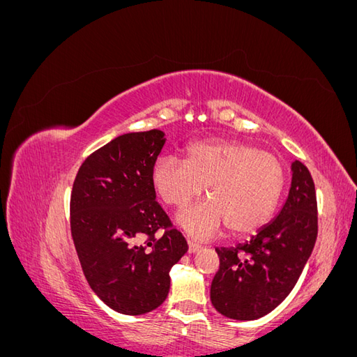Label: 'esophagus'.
<instances>
[{"label":"esophagus","mask_w":357,"mask_h":357,"mask_svg":"<svg viewBox=\"0 0 357 357\" xmlns=\"http://www.w3.org/2000/svg\"><path fill=\"white\" fill-rule=\"evenodd\" d=\"M188 252L189 253H197L199 248H201V245L199 244H197V243H193V241H188Z\"/></svg>","instance_id":"1"}]
</instances>
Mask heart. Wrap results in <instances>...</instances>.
Returning <instances> with one entry per match:
<instances>
[{"label":"heart","mask_w":357,"mask_h":357,"mask_svg":"<svg viewBox=\"0 0 357 357\" xmlns=\"http://www.w3.org/2000/svg\"><path fill=\"white\" fill-rule=\"evenodd\" d=\"M159 198L183 208L207 193L208 201L178 214L189 235L207 240L223 226L235 235L259 231L271 220L284 188L282 160L256 146L240 142H199L186 150V160L160 156L152 169Z\"/></svg>","instance_id":"heart-1"}]
</instances>
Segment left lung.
I'll list each match as a JSON object with an SVG mask.
<instances>
[{
  "mask_svg": "<svg viewBox=\"0 0 357 357\" xmlns=\"http://www.w3.org/2000/svg\"><path fill=\"white\" fill-rule=\"evenodd\" d=\"M316 238L314 181L308 168L295 160L289 195L277 218L250 241L215 248L220 266L211 282V304L229 319L264 317L295 287Z\"/></svg>",
  "mask_w": 357,
  "mask_h": 357,
  "instance_id": "left-lung-1",
  "label": "left lung"
}]
</instances>
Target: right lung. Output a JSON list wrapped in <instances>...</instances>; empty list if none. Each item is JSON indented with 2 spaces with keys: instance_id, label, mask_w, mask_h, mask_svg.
<instances>
[{
  "instance_id": "right-lung-1",
  "label": "right lung",
  "mask_w": 357,
  "mask_h": 357,
  "mask_svg": "<svg viewBox=\"0 0 357 357\" xmlns=\"http://www.w3.org/2000/svg\"><path fill=\"white\" fill-rule=\"evenodd\" d=\"M164 135L152 129L112 139L84 159L71 190V236L83 274L105 305L128 316L167 299L169 269L188 252L155 201L152 169Z\"/></svg>"
}]
</instances>
